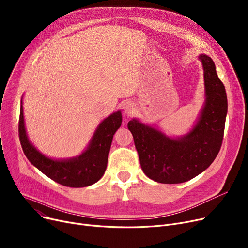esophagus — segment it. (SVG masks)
I'll use <instances>...</instances> for the list:
<instances>
[{"instance_id":"esophagus-1","label":"esophagus","mask_w":248,"mask_h":248,"mask_svg":"<svg viewBox=\"0 0 248 248\" xmlns=\"http://www.w3.org/2000/svg\"><path fill=\"white\" fill-rule=\"evenodd\" d=\"M124 111L126 113V114H133L134 111H135V107L132 106L131 103H125L124 106Z\"/></svg>"}]
</instances>
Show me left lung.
Segmentation results:
<instances>
[{
	"instance_id": "1",
	"label": "left lung",
	"mask_w": 248,
	"mask_h": 248,
	"mask_svg": "<svg viewBox=\"0 0 248 248\" xmlns=\"http://www.w3.org/2000/svg\"><path fill=\"white\" fill-rule=\"evenodd\" d=\"M199 59L204 69L206 100L196 124L187 135L170 138L136 119L127 124L141 170L158 183H184L198 176L213 163L222 145L227 114L225 87L213 60L205 54Z\"/></svg>"
}]
</instances>
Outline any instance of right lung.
I'll return each instance as SVG.
<instances>
[{"instance_id":"obj_1","label":"right lung","mask_w":248,"mask_h":248,"mask_svg":"<svg viewBox=\"0 0 248 248\" xmlns=\"http://www.w3.org/2000/svg\"><path fill=\"white\" fill-rule=\"evenodd\" d=\"M122 121V112H113L100 123L87 149L81 155L67 160H53L45 157L29 141L21 101L19 138L25 155L39 171L63 186L87 187L96 183L106 172L112 138Z\"/></svg>"}]
</instances>
